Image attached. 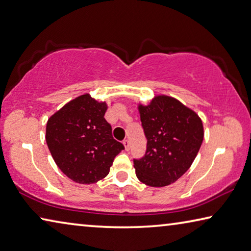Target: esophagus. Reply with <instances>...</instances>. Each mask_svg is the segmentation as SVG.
Here are the masks:
<instances>
[{"mask_svg":"<svg viewBox=\"0 0 251 251\" xmlns=\"http://www.w3.org/2000/svg\"><path fill=\"white\" fill-rule=\"evenodd\" d=\"M123 144H124L126 151L129 150V141H128V140H124V141H123Z\"/></svg>","mask_w":251,"mask_h":251,"instance_id":"1","label":"esophagus"}]
</instances>
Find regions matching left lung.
<instances>
[{"label":"left lung","mask_w":251,"mask_h":251,"mask_svg":"<svg viewBox=\"0 0 251 251\" xmlns=\"http://www.w3.org/2000/svg\"><path fill=\"white\" fill-rule=\"evenodd\" d=\"M147 140L144 156L134 158L138 180L150 186L176 182L192 164L203 141L201 119L172 97L158 96L140 106Z\"/></svg>","instance_id":"obj_1"}]
</instances>
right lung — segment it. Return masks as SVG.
I'll return each instance as SVG.
<instances>
[{
	"label": "right lung",
	"instance_id": "obj_1",
	"mask_svg": "<svg viewBox=\"0 0 251 251\" xmlns=\"http://www.w3.org/2000/svg\"><path fill=\"white\" fill-rule=\"evenodd\" d=\"M106 110L105 102L86 94L69 101L47 123L50 153L58 168L75 182L90 184L104 178L125 149L111 135Z\"/></svg>",
	"mask_w": 251,
	"mask_h": 251
}]
</instances>
